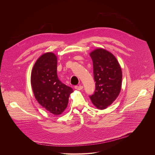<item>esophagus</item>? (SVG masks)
I'll return each instance as SVG.
<instances>
[{"label": "esophagus", "instance_id": "esophagus-1", "mask_svg": "<svg viewBox=\"0 0 155 155\" xmlns=\"http://www.w3.org/2000/svg\"><path fill=\"white\" fill-rule=\"evenodd\" d=\"M74 88H75V89H77V90H81V89H82L84 88V87H83V86H81V85L75 86V87H74Z\"/></svg>", "mask_w": 155, "mask_h": 155}]
</instances>
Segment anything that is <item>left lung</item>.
<instances>
[{"instance_id": "8db88e82", "label": "left lung", "mask_w": 155, "mask_h": 155, "mask_svg": "<svg viewBox=\"0 0 155 155\" xmlns=\"http://www.w3.org/2000/svg\"><path fill=\"white\" fill-rule=\"evenodd\" d=\"M89 55L95 82L94 94L89 98L97 109L103 110L113 103L120 92L122 69L116 57L106 49L98 48Z\"/></svg>"}]
</instances>
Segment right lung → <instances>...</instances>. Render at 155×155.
Returning <instances> with one entry per match:
<instances>
[{
	"instance_id": "obj_1",
	"label": "right lung",
	"mask_w": 155,
	"mask_h": 155,
	"mask_svg": "<svg viewBox=\"0 0 155 155\" xmlns=\"http://www.w3.org/2000/svg\"><path fill=\"white\" fill-rule=\"evenodd\" d=\"M57 57L52 52L42 55L31 74V85L38 103L50 113L58 115L66 109L73 89L63 84L57 73Z\"/></svg>"
}]
</instances>
